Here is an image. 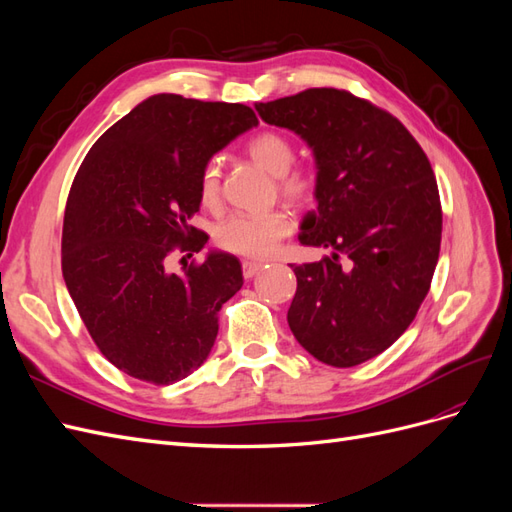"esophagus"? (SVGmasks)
<instances>
[{
  "label": "esophagus",
  "instance_id": "34e87169",
  "mask_svg": "<svg viewBox=\"0 0 512 512\" xmlns=\"http://www.w3.org/2000/svg\"><path fill=\"white\" fill-rule=\"evenodd\" d=\"M243 277L245 280H250L256 273L262 271V262H254V260H243Z\"/></svg>",
  "mask_w": 512,
  "mask_h": 512
}]
</instances>
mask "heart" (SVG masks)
<instances>
[{"mask_svg":"<svg viewBox=\"0 0 512 512\" xmlns=\"http://www.w3.org/2000/svg\"><path fill=\"white\" fill-rule=\"evenodd\" d=\"M247 156L277 177V188L292 203L305 205L316 194V177L305 168H292L294 145L280 132H260L245 145ZM198 198L205 207L220 200V164L209 160L198 175ZM292 220L282 209L262 213H232L215 228V243L222 250L247 258H265L290 235Z\"/></svg>","mask_w":512,"mask_h":512,"instance_id":"b5f03b06","label":"heart"}]
</instances>
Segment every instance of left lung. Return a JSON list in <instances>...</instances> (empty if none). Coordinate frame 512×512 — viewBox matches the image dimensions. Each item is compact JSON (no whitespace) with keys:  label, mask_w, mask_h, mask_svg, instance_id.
<instances>
[{"label":"left lung","mask_w":512,"mask_h":512,"mask_svg":"<svg viewBox=\"0 0 512 512\" xmlns=\"http://www.w3.org/2000/svg\"><path fill=\"white\" fill-rule=\"evenodd\" d=\"M256 111L312 147L318 209L299 241L333 250L290 265V331L322 363L361 365L397 342L429 292L442 241L431 164L404 123L346 89H305Z\"/></svg>","instance_id":"left-lung-1"}]
</instances>
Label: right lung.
Wrapping results in <instances>:
<instances>
[{
	"label": "right lung",
	"instance_id": "right-lung-1",
	"mask_svg": "<svg viewBox=\"0 0 512 512\" xmlns=\"http://www.w3.org/2000/svg\"><path fill=\"white\" fill-rule=\"evenodd\" d=\"M254 126L245 104L158 94L108 128L76 173L61 273L91 339L123 374L173 384L209 356L220 309L243 286L241 262L211 252L177 275L164 260L203 250L207 232L190 226L200 170Z\"/></svg>",
	"mask_w": 512,
	"mask_h": 512
}]
</instances>
